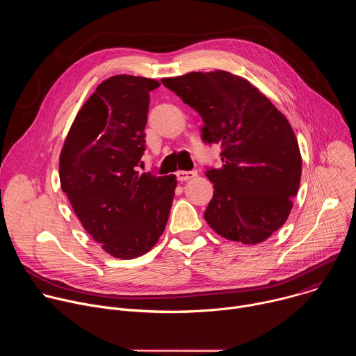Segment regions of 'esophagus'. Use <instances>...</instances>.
<instances>
[{
    "instance_id": "esophagus-1",
    "label": "esophagus",
    "mask_w": 356,
    "mask_h": 356,
    "mask_svg": "<svg viewBox=\"0 0 356 356\" xmlns=\"http://www.w3.org/2000/svg\"><path fill=\"white\" fill-rule=\"evenodd\" d=\"M176 176H177L179 181H187V180L194 179L197 176V172H194V170H191V172H181L180 170V172L176 173Z\"/></svg>"
}]
</instances>
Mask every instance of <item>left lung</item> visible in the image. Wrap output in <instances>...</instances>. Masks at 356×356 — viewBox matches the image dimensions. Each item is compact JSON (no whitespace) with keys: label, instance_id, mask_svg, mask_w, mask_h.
Returning a JSON list of instances; mask_svg holds the SVG:
<instances>
[{"label":"left lung","instance_id":"1","mask_svg":"<svg viewBox=\"0 0 356 356\" xmlns=\"http://www.w3.org/2000/svg\"><path fill=\"white\" fill-rule=\"evenodd\" d=\"M204 122L202 140L222 146L206 176L214 195L204 213L221 236L255 245L287 220L301 177V155L287 118L255 86L229 72L162 79Z\"/></svg>","mask_w":356,"mask_h":356}]
</instances>
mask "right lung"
I'll return each mask as SVG.
<instances>
[{
    "instance_id": "1",
    "label": "right lung",
    "mask_w": 356,
    "mask_h": 356,
    "mask_svg": "<svg viewBox=\"0 0 356 356\" xmlns=\"http://www.w3.org/2000/svg\"><path fill=\"white\" fill-rule=\"evenodd\" d=\"M154 79L118 74L77 113L59 159L63 193L84 229L118 259L156 245L168 224L176 176L139 173Z\"/></svg>"
}]
</instances>
